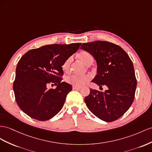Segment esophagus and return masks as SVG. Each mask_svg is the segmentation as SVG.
Listing matches in <instances>:
<instances>
[{
  "label": "esophagus",
  "instance_id": "34e87169",
  "mask_svg": "<svg viewBox=\"0 0 152 152\" xmlns=\"http://www.w3.org/2000/svg\"><path fill=\"white\" fill-rule=\"evenodd\" d=\"M72 88L75 89V90H79V89L80 88V87H77V86H73Z\"/></svg>",
  "mask_w": 152,
  "mask_h": 152
}]
</instances>
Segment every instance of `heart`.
I'll return each instance as SVG.
<instances>
[{"mask_svg": "<svg viewBox=\"0 0 152 152\" xmlns=\"http://www.w3.org/2000/svg\"><path fill=\"white\" fill-rule=\"evenodd\" d=\"M80 59L82 61L83 64L86 65H89L93 63V57L91 54L88 52H82L79 55ZM72 60V56L69 57L67 60H66L63 65L61 66L62 70L65 72H69L70 69V66H71V61ZM90 79V77L88 76L83 75V76H77V75H70L65 77L66 82L75 85V86H81V85L86 83L87 81Z\"/></svg>", "mask_w": 152, "mask_h": 152, "instance_id": "heart-1", "label": "heart"}]
</instances>
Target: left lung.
Here are the masks:
<instances>
[{"label": "left lung", "mask_w": 152, "mask_h": 152, "mask_svg": "<svg viewBox=\"0 0 152 152\" xmlns=\"http://www.w3.org/2000/svg\"><path fill=\"white\" fill-rule=\"evenodd\" d=\"M81 49L91 53L97 64V75L92 82L104 92L90 89L85 102L92 113L106 122L119 119L134 102L137 87L134 65L128 54L118 45L97 40L83 43Z\"/></svg>", "instance_id": "obj_1"}]
</instances>
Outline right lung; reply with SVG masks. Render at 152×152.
Returning <instances> with one entry per match:
<instances>
[{
	"instance_id": "1",
	"label": "right lung",
	"mask_w": 152,
	"mask_h": 152,
	"mask_svg": "<svg viewBox=\"0 0 152 152\" xmlns=\"http://www.w3.org/2000/svg\"><path fill=\"white\" fill-rule=\"evenodd\" d=\"M81 43L52 44L29 50L16 68L13 91L20 109L31 118L47 121L63 107L72 85L61 81V66L79 49ZM54 84L56 89L48 88Z\"/></svg>"
}]
</instances>
